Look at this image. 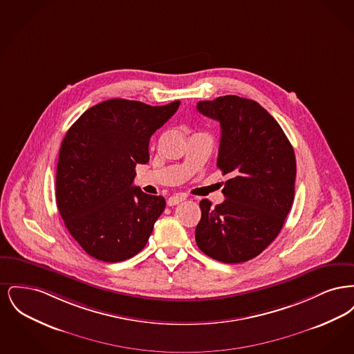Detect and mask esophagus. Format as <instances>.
<instances>
[{
	"label": "esophagus",
	"mask_w": 354,
	"mask_h": 354,
	"mask_svg": "<svg viewBox=\"0 0 354 354\" xmlns=\"http://www.w3.org/2000/svg\"><path fill=\"white\" fill-rule=\"evenodd\" d=\"M185 199V195H172V196H169V199H167V204L169 205H176V204L183 202Z\"/></svg>",
	"instance_id": "obj_1"
}]
</instances>
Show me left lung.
Returning <instances> with one entry per match:
<instances>
[{"instance_id": "obj_1", "label": "left lung", "mask_w": 354, "mask_h": 354, "mask_svg": "<svg viewBox=\"0 0 354 354\" xmlns=\"http://www.w3.org/2000/svg\"><path fill=\"white\" fill-rule=\"evenodd\" d=\"M203 115L220 122L218 167L231 174L225 201L201 202L195 239L207 256L227 264L248 261L280 234L295 198L296 158L280 124L257 102L236 95L201 101Z\"/></svg>"}]
</instances>
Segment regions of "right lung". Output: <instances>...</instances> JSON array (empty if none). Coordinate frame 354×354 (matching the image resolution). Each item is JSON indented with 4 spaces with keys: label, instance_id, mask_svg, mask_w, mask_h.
Masks as SVG:
<instances>
[{
    "label": "right lung",
    "instance_id": "add662e5",
    "mask_svg": "<svg viewBox=\"0 0 354 354\" xmlns=\"http://www.w3.org/2000/svg\"><path fill=\"white\" fill-rule=\"evenodd\" d=\"M179 104L109 100L68 129L59 149L55 199L70 235L91 257L118 263L149 241L166 201L133 185L135 166L149 162L151 135Z\"/></svg>",
    "mask_w": 354,
    "mask_h": 354
}]
</instances>
